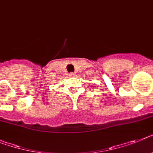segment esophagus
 <instances>
[{
    "label": "esophagus",
    "instance_id": "1",
    "mask_svg": "<svg viewBox=\"0 0 153 153\" xmlns=\"http://www.w3.org/2000/svg\"><path fill=\"white\" fill-rule=\"evenodd\" d=\"M69 76L74 77V76H75V74H74V73H70V74H69Z\"/></svg>",
    "mask_w": 153,
    "mask_h": 153
}]
</instances>
